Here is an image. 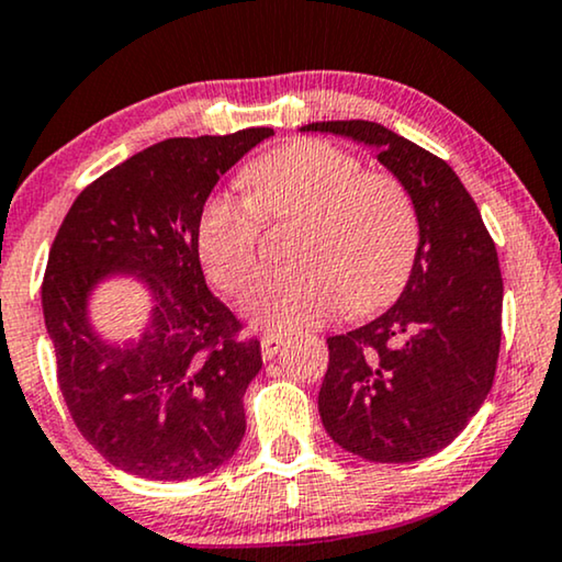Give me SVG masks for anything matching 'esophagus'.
I'll use <instances>...</instances> for the list:
<instances>
[{"mask_svg": "<svg viewBox=\"0 0 562 562\" xmlns=\"http://www.w3.org/2000/svg\"><path fill=\"white\" fill-rule=\"evenodd\" d=\"M282 345H285V337H282V334H272V331H267L265 337H261V358H265V360H272L274 355H277V350H280Z\"/></svg>", "mask_w": 562, "mask_h": 562, "instance_id": "34e87169", "label": "esophagus"}]
</instances>
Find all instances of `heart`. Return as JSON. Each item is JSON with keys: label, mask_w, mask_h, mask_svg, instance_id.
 <instances>
[{"label": "heart", "mask_w": 562, "mask_h": 562, "mask_svg": "<svg viewBox=\"0 0 562 562\" xmlns=\"http://www.w3.org/2000/svg\"><path fill=\"white\" fill-rule=\"evenodd\" d=\"M246 196L215 194L196 217L204 272L233 297L259 267L265 223L295 220L297 265L259 277L251 318L274 331L318 326L337 314H371L407 285L420 248V217L409 189L389 170L326 139H293L254 158L240 173Z\"/></svg>", "instance_id": "heart-1"}]
</instances>
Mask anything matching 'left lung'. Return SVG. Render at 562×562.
<instances>
[{
	"label": "left lung",
	"mask_w": 562,
	"mask_h": 562,
	"mask_svg": "<svg viewBox=\"0 0 562 562\" xmlns=\"http://www.w3.org/2000/svg\"><path fill=\"white\" fill-rule=\"evenodd\" d=\"M379 150L409 189L420 248L386 314L329 337L318 412L345 451L409 464L451 443L493 389L501 352L503 277L477 204L446 160L373 122H316Z\"/></svg>",
	"instance_id": "8db88e82"
}]
</instances>
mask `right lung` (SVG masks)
Here are the masks:
<instances>
[{"label": "right lung", "instance_id": "1", "mask_svg": "<svg viewBox=\"0 0 562 562\" xmlns=\"http://www.w3.org/2000/svg\"><path fill=\"white\" fill-rule=\"evenodd\" d=\"M272 134L173 137L132 155L80 191L48 251L41 293L61 396L92 449L134 477H202L244 438L261 345L207 290L196 217L220 176ZM113 268L139 271L159 301L132 348L101 344L83 318L89 288Z\"/></svg>", "mask_w": 562, "mask_h": 562}]
</instances>
